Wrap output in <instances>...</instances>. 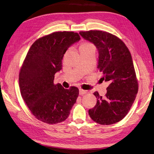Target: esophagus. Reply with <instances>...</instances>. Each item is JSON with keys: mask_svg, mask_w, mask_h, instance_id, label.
<instances>
[{"mask_svg": "<svg viewBox=\"0 0 154 154\" xmlns=\"http://www.w3.org/2000/svg\"><path fill=\"white\" fill-rule=\"evenodd\" d=\"M88 92L87 91L83 90V89H80V90H79V94L81 95H83V94H87Z\"/></svg>", "mask_w": 154, "mask_h": 154, "instance_id": "1", "label": "esophagus"}]
</instances>
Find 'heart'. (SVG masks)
Returning <instances> with one entry per match:
<instances>
[{"label": "heart", "mask_w": 154, "mask_h": 154, "mask_svg": "<svg viewBox=\"0 0 154 154\" xmlns=\"http://www.w3.org/2000/svg\"><path fill=\"white\" fill-rule=\"evenodd\" d=\"M92 45L90 42H84L83 43H81L80 45V47L79 48H87L88 46H90Z\"/></svg>", "instance_id": "b5f03b06"}]
</instances>
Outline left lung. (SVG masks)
<instances>
[{"label": "left lung", "instance_id": "1", "mask_svg": "<svg viewBox=\"0 0 154 154\" xmlns=\"http://www.w3.org/2000/svg\"><path fill=\"white\" fill-rule=\"evenodd\" d=\"M86 40L92 42L99 52L97 66L102 81H108L104 97L95 92L97 102L88 110L91 119L100 125L119 122L127 116L138 91V83L129 50L116 35L108 32L80 31Z\"/></svg>", "mask_w": 154, "mask_h": 154}]
</instances>
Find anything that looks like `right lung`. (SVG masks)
<instances>
[{
	"label": "right lung",
	"instance_id": "add662e5",
	"mask_svg": "<svg viewBox=\"0 0 154 154\" xmlns=\"http://www.w3.org/2000/svg\"><path fill=\"white\" fill-rule=\"evenodd\" d=\"M81 39L73 31H58L38 38L31 45L19 73L21 97L34 117L56 124L65 121L75 103L79 88L65 89L54 83L69 46Z\"/></svg>",
	"mask_w": 154,
	"mask_h": 154
}]
</instances>
